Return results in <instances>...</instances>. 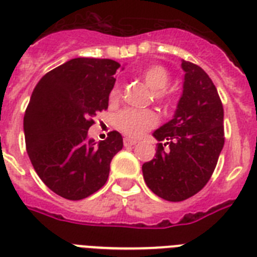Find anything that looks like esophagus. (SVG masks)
<instances>
[{
    "mask_svg": "<svg viewBox=\"0 0 257 257\" xmlns=\"http://www.w3.org/2000/svg\"><path fill=\"white\" fill-rule=\"evenodd\" d=\"M137 144V140H133V139H129V137H125L124 139V146L125 148H129V146H133Z\"/></svg>",
    "mask_w": 257,
    "mask_h": 257,
    "instance_id": "34e87169",
    "label": "esophagus"
}]
</instances>
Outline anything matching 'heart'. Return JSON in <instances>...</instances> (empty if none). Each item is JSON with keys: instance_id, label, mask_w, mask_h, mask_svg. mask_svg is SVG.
<instances>
[{"instance_id": "heart-1", "label": "heart", "mask_w": 257, "mask_h": 257, "mask_svg": "<svg viewBox=\"0 0 257 257\" xmlns=\"http://www.w3.org/2000/svg\"><path fill=\"white\" fill-rule=\"evenodd\" d=\"M142 79L148 87L155 94L158 100L165 99V90L170 83V73L161 65H153L141 74ZM120 96V86L115 85L111 91V100H116ZM158 122V117L152 111H139V109H124L116 116V125L125 135L139 137L146 131L152 129Z\"/></svg>"}]
</instances>
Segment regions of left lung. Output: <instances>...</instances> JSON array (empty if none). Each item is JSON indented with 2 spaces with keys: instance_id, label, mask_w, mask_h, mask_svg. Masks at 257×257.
Returning <instances> with one entry per match:
<instances>
[{
  "instance_id": "8db88e82",
  "label": "left lung",
  "mask_w": 257,
  "mask_h": 257,
  "mask_svg": "<svg viewBox=\"0 0 257 257\" xmlns=\"http://www.w3.org/2000/svg\"><path fill=\"white\" fill-rule=\"evenodd\" d=\"M183 92L170 121L154 133L158 144L142 165L149 188L167 201H183L204 188L221 154L223 107L217 88L200 66L182 60ZM169 146V149H165Z\"/></svg>"
}]
</instances>
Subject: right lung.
<instances>
[{"label":"right lung","mask_w":257,"mask_h":257,"mask_svg":"<svg viewBox=\"0 0 257 257\" xmlns=\"http://www.w3.org/2000/svg\"><path fill=\"white\" fill-rule=\"evenodd\" d=\"M122 68L108 59L77 57L43 77L32 91L23 118L26 148L47 187L68 200H82L102 188L112 158L122 149L116 131L104 141L88 139L96 113Z\"/></svg>","instance_id":"add662e5"}]
</instances>
